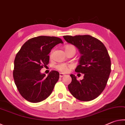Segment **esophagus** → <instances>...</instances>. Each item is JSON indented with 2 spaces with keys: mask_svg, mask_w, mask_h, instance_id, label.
Masks as SVG:
<instances>
[{
  "mask_svg": "<svg viewBox=\"0 0 125 125\" xmlns=\"http://www.w3.org/2000/svg\"><path fill=\"white\" fill-rule=\"evenodd\" d=\"M64 75H64L63 73H60V77L61 78L64 77Z\"/></svg>",
  "mask_w": 125,
  "mask_h": 125,
  "instance_id": "esophagus-1",
  "label": "esophagus"
}]
</instances>
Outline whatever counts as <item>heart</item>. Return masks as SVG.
Returning <instances> with one entry per match:
<instances>
[{
    "mask_svg": "<svg viewBox=\"0 0 125 125\" xmlns=\"http://www.w3.org/2000/svg\"><path fill=\"white\" fill-rule=\"evenodd\" d=\"M70 48H74V49H75V47L72 45H67L65 47V50L70 49ZM52 54V52H51V56ZM56 69L59 71L65 73V72H67L69 71V68H70V67L67 64H64V63H60V64H58L56 66Z\"/></svg>",
    "mask_w": 125,
    "mask_h": 125,
    "instance_id": "heart-1",
    "label": "heart"
}]
</instances>
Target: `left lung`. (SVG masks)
Returning <instances> with one entry per match:
<instances>
[{
	"instance_id": "1",
	"label": "left lung",
	"mask_w": 125,
	"mask_h": 125,
	"mask_svg": "<svg viewBox=\"0 0 125 125\" xmlns=\"http://www.w3.org/2000/svg\"><path fill=\"white\" fill-rule=\"evenodd\" d=\"M63 38L78 49L81 56L75 71L84 74L79 81L74 74L70 75L69 92L80 101L94 100L104 90L111 72V61L106 48L100 40L90 35H67Z\"/></svg>"
}]
</instances>
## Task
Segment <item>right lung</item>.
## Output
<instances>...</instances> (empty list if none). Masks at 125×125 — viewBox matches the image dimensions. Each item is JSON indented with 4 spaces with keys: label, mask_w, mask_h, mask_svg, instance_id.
Segmentation results:
<instances>
[{
    "label": "right lung",
    "mask_w": 125,
    "mask_h": 125,
    "mask_svg": "<svg viewBox=\"0 0 125 125\" xmlns=\"http://www.w3.org/2000/svg\"><path fill=\"white\" fill-rule=\"evenodd\" d=\"M63 43L58 37L40 36L27 41L16 54L13 77L20 94L26 100L39 103L52 93L60 73L52 71L46 77L40 71L49 63L51 50Z\"/></svg>",
    "instance_id": "right-lung-1"
}]
</instances>
